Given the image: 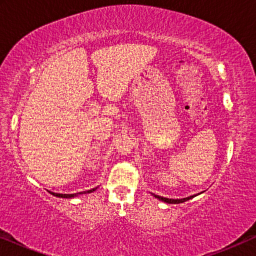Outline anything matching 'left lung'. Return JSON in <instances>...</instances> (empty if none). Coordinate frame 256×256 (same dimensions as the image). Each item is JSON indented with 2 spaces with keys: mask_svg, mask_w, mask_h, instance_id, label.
<instances>
[{
  "mask_svg": "<svg viewBox=\"0 0 256 256\" xmlns=\"http://www.w3.org/2000/svg\"><path fill=\"white\" fill-rule=\"evenodd\" d=\"M154 197L157 198V199H160V200H162V202H169V204H180V202H184L188 200V199L196 197V194H194V196H190V197H188V198H183V199L164 198V197H160V196H157V194H154Z\"/></svg>",
  "mask_w": 256,
  "mask_h": 256,
  "instance_id": "8db88e82",
  "label": "left lung"
}]
</instances>
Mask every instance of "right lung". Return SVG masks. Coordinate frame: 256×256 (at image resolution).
Returning <instances> with one entry per match:
<instances>
[{"mask_svg":"<svg viewBox=\"0 0 256 256\" xmlns=\"http://www.w3.org/2000/svg\"><path fill=\"white\" fill-rule=\"evenodd\" d=\"M96 188H92V190H88V191H82V192H79V194H90V192H93ZM52 194L56 196V197H60V198H72V197H76L78 194H54V192H51Z\"/></svg>","mask_w":256,"mask_h":256,"instance_id":"add662e5","label":"right lung"}]
</instances>
